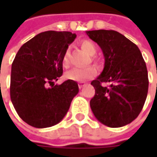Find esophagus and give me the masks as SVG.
<instances>
[{"label": "esophagus", "mask_w": 157, "mask_h": 157, "mask_svg": "<svg viewBox=\"0 0 157 157\" xmlns=\"http://www.w3.org/2000/svg\"><path fill=\"white\" fill-rule=\"evenodd\" d=\"M79 88H82V87H84V86H86V84H85V83H83V82H79Z\"/></svg>", "instance_id": "34e87169"}]
</instances>
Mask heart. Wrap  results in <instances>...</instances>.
Returning <instances> with one entry per match:
<instances>
[{"instance_id": "1", "label": "heart", "mask_w": 157, "mask_h": 157, "mask_svg": "<svg viewBox=\"0 0 157 157\" xmlns=\"http://www.w3.org/2000/svg\"><path fill=\"white\" fill-rule=\"evenodd\" d=\"M81 47L87 55H94L97 52V48L95 44L89 40H82L81 42ZM69 51L65 52L63 58H62V64L65 67H68L70 65V60H69ZM94 61H97L94 59ZM97 74V71L94 67L90 66L86 68H73L70 70L65 73V78L67 80L74 81V82H85L86 80L93 78Z\"/></svg>"}]
</instances>
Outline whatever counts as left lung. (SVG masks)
<instances>
[{
  "mask_svg": "<svg viewBox=\"0 0 157 157\" xmlns=\"http://www.w3.org/2000/svg\"><path fill=\"white\" fill-rule=\"evenodd\" d=\"M102 48L104 68L91 82L95 95L90 106L102 124L118 128L130 124L141 112L148 92L146 65L137 45L113 30L86 31ZM109 83V87L101 83Z\"/></svg>",
  "mask_w": 157,
  "mask_h": 157,
  "instance_id": "1",
  "label": "left lung"
}]
</instances>
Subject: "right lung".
<instances>
[{
    "label": "right lung",
    "mask_w": 157,
    "mask_h": 157,
    "mask_svg": "<svg viewBox=\"0 0 157 157\" xmlns=\"http://www.w3.org/2000/svg\"><path fill=\"white\" fill-rule=\"evenodd\" d=\"M71 32L46 31L25 43L12 65L10 95L19 117L35 128L61 121L79 92L77 82L55 85L63 73L62 58L75 39ZM51 85V87H49Z\"/></svg>",
    "instance_id": "obj_1"
}]
</instances>
